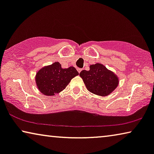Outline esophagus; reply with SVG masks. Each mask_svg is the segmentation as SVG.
<instances>
[{
    "label": "esophagus",
    "mask_w": 154,
    "mask_h": 154,
    "mask_svg": "<svg viewBox=\"0 0 154 154\" xmlns=\"http://www.w3.org/2000/svg\"><path fill=\"white\" fill-rule=\"evenodd\" d=\"M77 71H78V72H79V73H81V71H82V69H77Z\"/></svg>",
    "instance_id": "obj_1"
}]
</instances>
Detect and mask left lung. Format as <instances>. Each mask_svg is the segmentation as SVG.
<instances>
[{"instance_id": "left-lung-1", "label": "left lung", "mask_w": 154, "mask_h": 154, "mask_svg": "<svg viewBox=\"0 0 154 154\" xmlns=\"http://www.w3.org/2000/svg\"><path fill=\"white\" fill-rule=\"evenodd\" d=\"M80 76L88 90L97 95H109L119 85L117 75L99 63L90 65L89 71H82Z\"/></svg>"}]
</instances>
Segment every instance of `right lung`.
Masks as SVG:
<instances>
[{"label":"right lung","mask_w":154,"mask_h":154,"mask_svg":"<svg viewBox=\"0 0 154 154\" xmlns=\"http://www.w3.org/2000/svg\"><path fill=\"white\" fill-rule=\"evenodd\" d=\"M78 75L79 72L73 66L62 69L60 63L54 62L38 71L35 82L38 90L43 94L53 96L65 89L71 80Z\"/></svg>","instance_id":"1"}]
</instances>
